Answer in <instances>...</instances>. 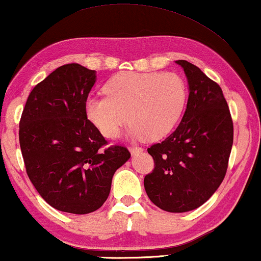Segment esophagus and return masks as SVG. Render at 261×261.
I'll return each mask as SVG.
<instances>
[{"instance_id": "34e87169", "label": "esophagus", "mask_w": 261, "mask_h": 261, "mask_svg": "<svg viewBox=\"0 0 261 261\" xmlns=\"http://www.w3.org/2000/svg\"><path fill=\"white\" fill-rule=\"evenodd\" d=\"M129 150H130V152L132 153V155H137V153L143 151V149L139 148V146H130Z\"/></svg>"}]
</instances>
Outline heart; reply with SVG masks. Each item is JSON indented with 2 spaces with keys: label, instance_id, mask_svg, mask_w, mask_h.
<instances>
[{
  "label": "heart",
  "instance_id": "b5f03b06",
  "mask_svg": "<svg viewBox=\"0 0 261 261\" xmlns=\"http://www.w3.org/2000/svg\"><path fill=\"white\" fill-rule=\"evenodd\" d=\"M104 90L108 95L86 99L85 111L108 138L118 137L129 120L132 138H163L178 123L187 101V85L176 73H119Z\"/></svg>",
  "mask_w": 261,
  "mask_h": 261
}]
</instances>
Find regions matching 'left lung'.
Returning <instances> with one entry per match:
<instances>
[{
    "mask_svg": "<svg viewBox=\"0 0 261 261\" xmlns=\"http://www.w3.org/2000/svg\"><path fill=\"white\" fill-rule=\"evenodd\" d=\"M188 82V101L172 134L148 148L155 169L144 178L153 204L170 213L202 205L225 178L233 122L222 90L195 65L176 60Z\"/></svg>",
    "mask_w": 261,
    "mask_h": 261,
    "instance_id": "8db88e82",
    "label": "left lung"
}]
</instances>
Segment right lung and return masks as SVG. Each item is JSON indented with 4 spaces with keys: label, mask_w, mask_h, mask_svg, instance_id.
<instances>
[{
    "label": "right lung",
    "mask_w": 261,
    "mask_h": 261,
    "mask_svg": "<svg viewBox=\"0 0 261 261\" xmlns=\"http://www.w3.org/2000/svg\"><path fill=\"white\" fill-rule=\"evenodd\" d=\"M97 75L79 64L57 68L29 94L20 120L25 170L43 200L58 211L89 214L101 207L129 150L104 148L85 104Z\"/></svg>",
    "instance_id": "right-lung-1"
}]
</instances>
